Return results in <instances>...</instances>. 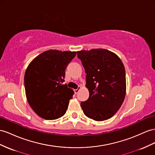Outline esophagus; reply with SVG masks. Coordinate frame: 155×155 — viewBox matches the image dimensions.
I'll list each match as a JSON object with an SVG mask.
<instances>
[{
    "mask_svg": "<svg viewBox=\"0 0 155 155\" xmlns=\"http://www.w3.org/2000/svg\"><path fill=\"white\" fill-rule=\"evenodd\" d=\"M81 89V86H78V88L77 89H75V90H74V93H75V94L78 93V92H79V90H80Z\"/></svg>",
    "mask_w": 155,
    "mask_h": 155,
    "instance_id": "1",
    "label": "esophagus"
}]
</instances>
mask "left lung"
Wrapping results in <instances>:
<instances>
[{"instance_id": "left-lung-1", "label": "left lung", "mask_w": 155, "mask_h": 155, "mask_svg": "<svg viewBox=\"0 0 155 155\" xmlns=\"http://www.w3.org/2000/svg\"><path fill=\"white\" fill-rule=\"evenodd\" d=\"M84 67L89 98L81 103L84 114L96 121L111 118L120 108L126 90L124 66L117 54L98 48L77 51Z\"/></svg>"}]
</instances>
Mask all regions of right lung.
<instances>
[{
  "label": "right lung",
  "instance_id": "right-lung-1",
  "mask_svg": "<svg viewBox=\"0 0 155 155\" xmlns=\"http://www.w3.org/2000/svg\"><path fill=\"white\" fill-rule=\"evenodd\" d=\"M77 51L49 50L34 58L24 76L25 95L38 116L54 120L66 113L74 91L63 84L65 69Z\"/></svg>",
  "mask_w": 155,
  "mask_h": 155
}]
</instances>
